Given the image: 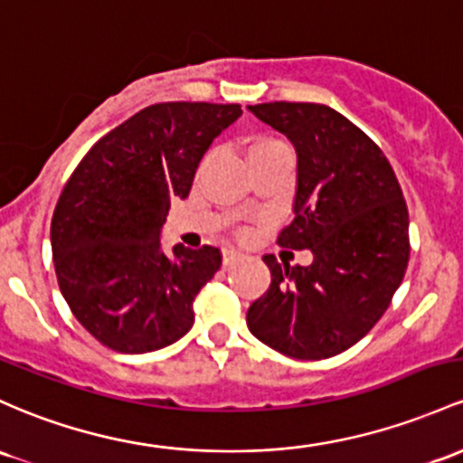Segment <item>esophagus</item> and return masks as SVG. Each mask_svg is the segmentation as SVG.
Instances as JSON below:
<instances>
[{
    "mask_svg": "<svg viewBox=\"0 0 463 463\" xmlns=\"http://www.w3.org/2000/svg\"><path fill=\"white\" fill-rule=\"evenodd\" d=\"M241 259V255L237 250H232V248H223V252H222V261H223V266H235L237 261H240Z\"/></svg>",
    "mask_w": 463,
    "mask_h": 463,
    "instance_id": "1",
    "label": "esophagus"
}]
</instances>
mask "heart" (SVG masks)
I'll use <instances>...</instances> for the list:
<instances>
[{
  "instance_id": "obj_1",
  "label": "heart",
  "mask_w": 463,
  "mask_h": 463,
  "mask_svg": "<svg viewBox=\"0 0 463 463\" xmlns=\"http://www.w3.org/2000/svg\"><path fill=\"white\" fill-rule=\"evenodd\" d=\"M283 142L279 138H272V136H257L248 142V157H255V156H263V154H270V151L283 149Z\"/></svg>"
}]
</instances>
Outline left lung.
<instances>
[{
	"mask_svg": "<svg viewBox=\"0 0 463 463\" xmlns=\"http://www.w3.org/2000/svg\"><path fill=\"white\" fill-rule=\"evenodd\" d=\"M281 131L298 157L294 220L281 248H309V266L263 261L272 281L248 307L255 336L298 360L332 358L387 312L409 263V211L387 156L336 109L318 103L248 108Z\"/></svg>",
	"mask_w": 463,
	"mask_h": 463,
	"instance_id": "obj_1",
	"label": "left lung"
}]
</instances>
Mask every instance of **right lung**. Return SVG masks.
Masks as SVG:
<instances>
[{"label": "right lung", "mask_w": 463, "mask_h": 463, "mask_svg": "<svg viewBox=\"0 0 463 463\" xmlns=\"http://www.w3.org/2000/svg\"><path fill=\"white\" fill-rule=\"evenodd\" d=\"M240 116L232 103L149 105L96 142L65 182L50 223L54 270L76 321L105 347L156 352L193 327V301L222 252L177 243L165 255L160 228Z\"/></svg>", "instance_id": "obj_1"}]
</instances>
